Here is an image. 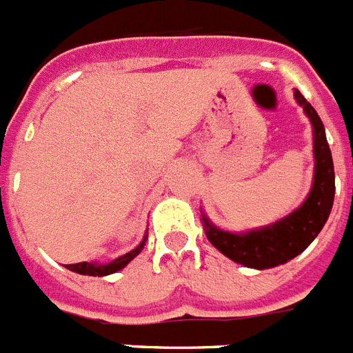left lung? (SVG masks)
Returning <instances> with one entry per match:
<instances>
[{
    "label": "left lung",
    "instance_id": "left-lung-1",
    "mask_svg": "<svg viewBox=\"0 0 353 353\" xmlns=\"http://www.w3.org/2000/svg\"><path fill=\"white\" fill-rule=\"evenodd\" d=\"M294 97L303 106V112L310 119L314 130L316 168H314L312 189L307 200L283 220L240 234L218 229L209 222L205 214H202L205 234L212 245L229 260L250 269H272L301 254L321 232L334 203L336 174H334V162L325 135V126L312 104L303 97L299 90L294 92Z\"/></svg>",
    "mask_w": 353,
    "mask_h": 353
}]
</instances>
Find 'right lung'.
Wrapping results in <instances>:
<instances>
[{"label": "right lung", "mask_w": 353, "mask_h": 353, "mask_svg": "<svg viewBox=\"0 0 353 353\" xmlns=\"http://www.w3.org/2000/svg\"><path fill=\"white\" fill-rule=\"evenodd\" d=\"M145 238L141 241V245L135 247L133 250L126 252L124 256L117 258V260L110 261V263L103 265V263H88V261H83V263H72V265H66V269H70L72 272H77V274H83V276H108V274H113V272H117V270L124 269L128 263H130L137 254H141V250L144 249L145 245Z\"/></svg>", "instance_id": "add662e5"}]
</instances>
